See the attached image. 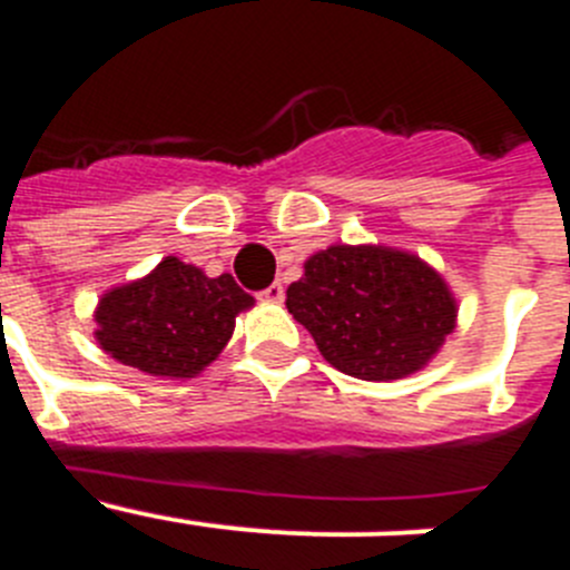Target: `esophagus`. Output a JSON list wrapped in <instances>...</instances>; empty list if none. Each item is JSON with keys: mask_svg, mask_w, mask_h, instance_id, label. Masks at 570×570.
Segmentation results:
<instances>
[{"mask_svg": "<svg viewBox=\"0 0 570 570\" xmlns=\"http://www.w3.org/2000/svg\"><path fill=\"white\" fill-rule=\"evenodd\" d=\"M282 296H285V288H282V282H274V285H268L265 291H259V299L262 302H282Z\"/></svg>", "mask_w": 570, "mask_h": 570, "instance_id": "esophagus-1", "label": "esophagus"}]
</instances>
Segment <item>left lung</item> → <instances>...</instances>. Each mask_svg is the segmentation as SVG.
I'll return each mask as SVG.
<instances>
[{"mask_svg": "<svg viewBox=\"0 0 570 570\" xmlns=\"http://www.w3.org/2000/svg\"><path fill=\"white\" fill-rule=\"evenodd\" d=\"M285 305L336 371L367 382L420 371L456 320L454 296L434 268L374 245L311 256Z\"/></svg>", "mask_w": 570, "mask_h": 570, "instance_id": "obj_1", "label": "left lung"}]
</instances>
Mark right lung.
Instances as JSON below:
<instances>
[{
    "mask_svg": "<svg viewBox=\"0 0 570 570\" xmlns=\"http://www.w3.org/2000/svg\"><path fill=\"white\" fill-rule=\"evenodd\" d=\"M234 276L210 279L194 265L165 256L145 279L102 296L97 340L122 365L154 376H194L219 356L239 311L250 308Z\"/></svg>",
    "mask_w": 570,
    "mask_h": 570,
    "instance_id": "right-lung-1",
    "label": "right lung"
}]
</instances>
